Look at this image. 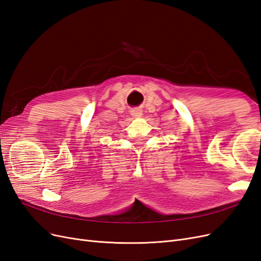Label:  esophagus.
<instances>
[{"label":"esophagus","instance_id":"obj_1","mask_svg":"<svg viewBox=\"0 0 261 261\" xmlns=\"http://www.w3.org/2000/svg\"><path fill=\"white\" fill-rule=\"evenodd\" d=\"M130 114H132V116H134V118H140V116L142 115V110H140L139 108H135V109H133L130 111Z\"/></svg>","mask_w":261,"mask_h":261}]
</instances>
